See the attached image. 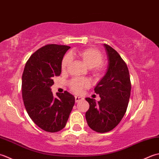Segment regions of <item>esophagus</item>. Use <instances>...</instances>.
I'll return each mask as SVG.
<instances>
[{"instance_id": "obj_1", "label": "esophagus", "mask_w": 159, "mask_h": 159, "mask_svg": "<svg viewBox=\"0 0 159 159\" xmlns=\"http://www.w3.org/2000/svg\"><path fill=\"white\" fill-rule=\"evenodd\" d=\"M75 102H78L80 101H82V100H83L84 98L80 96H75Z\"/></svg>"}]
</instances>
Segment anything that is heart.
<instances>
[{"label": "heart", "mask_w": 159, "mask_h": 159, "mask_svg": "<svg viewBox=\"0 0 159 159\" xmlns=\"http://www.w3.org/2000/svg\"><path fill=\"white\" fill-rule=\"evenodd\" d=\"M77 57L89 69H91L94 75L99 76L105 69V64L103 62V54L96 48H89L82 50H74L66 55L61 60V67L62 70H66L72 61V58ZM70 89L74 93H80L84 89L88 88L90 82L88 80L75 78L69 83Z\"/></svg>", "instance_id": "b5f03b06"}]
</instances>
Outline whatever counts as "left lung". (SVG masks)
Segmentation results:
<instances>
[{"mask_svg": "<svg viewBox=\"0 0 159 159\" xmlns=\"http://www.w3.org/2000/svg\"><path fill=\"white\" fill-rule=\"evenodd\" d=\"M108 65L107 71L95 88L100 101L86 98L90 107L86 119L94 131L104 133L112 130L124 117L130 96L131 83L129 70L119 54L104 44Z\"/></svg>", "mask_w": 159, "mask_h": 159, "instance_id": "1", "label": "left lung"}]
</instances>
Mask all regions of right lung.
<instances>
[{
    "label": "right lung",
    "instance_id": "1",
    "mask_svg": "<svg viewBox=\"0 0 159 159\" xmlns=\"http://www.w3.org/2000/svg\"><path fill=\"white\" fill-rule=\"evenodd\" d=\"M70 47L48 44L31 55L22 76V95L29 116L44 131L56 132L66 124L75 104V97L69 92L57 93L51 86L61 73L63 57Z\"/></svg>",
    "mask_w": 159,
    "mask_h": 159
}]
</instances>
